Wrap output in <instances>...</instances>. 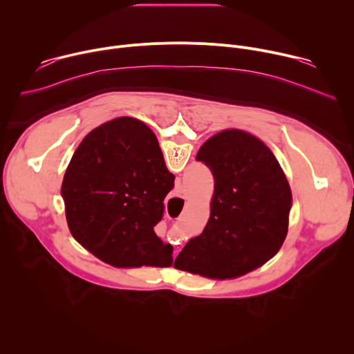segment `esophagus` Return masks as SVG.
Masks as SVG:
<instances>
[{"label": "esophagus", "mask_w": 354, "mask_h": 354, "mask_svg": "<svg viewBox=\"0 0 354 354\" xmlns=\"http://www.w3.org/2000/svg\"><path fill=\"white\" fill-rule=\"evenodd\" d=\"M180 193H182V192H180ZM178 197H179V198H183V196H182V194H178Z\"/></svg>", "instance_id": "obj_1"}]
</instances>
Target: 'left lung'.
<instances>
[{
  "label": "left lung",
  "instance_id": "obj_1",
  "mask_svg": "<svg viewBox=\"0 0 354 354\" xmlns=\"http://www.w3.org/2000/svg\"><path fill=\"white\" fill-rule=\"evenodd\" d=\"M133 118H116L91 133L126 130ZM214 176L210 218L175 259L174 268L225 280L263 266L283 245L292 196L288 180L257 136L227 129L212 136L196 156Z\"/></svg>",
  "mask_w": 354,
  "mask_h": 354
}]
</instances>
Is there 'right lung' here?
<instances>
[{"mask_svg":"<svg viewBox=\"0 0 354 354\" xmlns=\"http://www.w3.org/2000/svg\"><path fill=\"white\" fill-rule=\"evenodd\" d=\"M174 180L156 134L141 120L118 133H88L62 185L70 232L115 268H169L174 248L154 227Z\"/></svg>","mask_w":354,"mask_h":354,"instance_id":"1","label":"right lung"}]
</instances>
